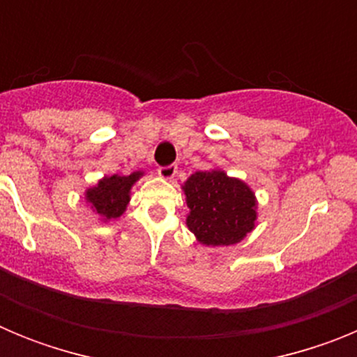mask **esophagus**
<instances>
[{"instance_id": "34e87169", "label": "esophagus", "mask_w": 357, "mask_h": 357, "mask_svg": "<svg viewBox=\"0 0 357 357\" xmlns=\"http://www.w3.org/2000/svg\"><path fill=\"white\" fill-rule=\"evenodd\" d=\"M157 173H159L160 178H164V181H172L173 176L176 175V166L175 164H169V166H162V168L157 169Z\"/></svg>"}]
</instances>
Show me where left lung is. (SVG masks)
<instances>
[{
  "instance_id": "1",
  "label": "left lung",
  "mask_w": 357,
  "mask_h": 357,
  "mask_svg": "<svg viewBox=\"0 0 357 357\" xmlns=\"http://www.w3.org/2000/svg\"><path fill=\"white\" fill-rule=\"evenodd\" d=\"M189 213L185 225L206 247H229L247 238L257 225L254 189L223 169L195 172L182 184Z\"/></svg>"
}]
</instances>
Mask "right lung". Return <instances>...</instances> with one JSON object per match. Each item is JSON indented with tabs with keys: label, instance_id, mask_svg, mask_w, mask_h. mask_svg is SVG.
Wrapping results in <instances>:
<instances>
[{
	"label": "right lung",
	"instance_id": "add662e5",
	"mask_svg": "<svg viewBox=\"0 0 357 357\" xmlns=\"http://www.w3.org/2000/svg\"><path fill=\"white\" fill-rule=\"evenodd\" d=\"M141 176H144L143 169L130 175H105L96 184L85 189V202L100 222H116L127 211L132 198V188Z\"/></svg>",
	"mask_w": 357,
	"mask_h": 357
}]
</instances>
